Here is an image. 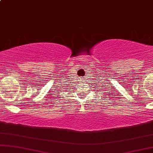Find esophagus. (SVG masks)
Listing matches in <instances>:
<instances>
[{
    "label": "esophagus",
    "instance_id": "obj_1",
    "mask_svg": "<svg viewBox=\"0 0 153 153\" xmlns=\"http://www.w3.org/2000/svg\"><path fill=\"white\" fill-rule=\"evenodd\" d=\"M85 78V77H82V79H83V80H84V79H85V78Z\"/></svg>",
    "mask_w": 153,
    "mask_h": 153
}]
</instances>
